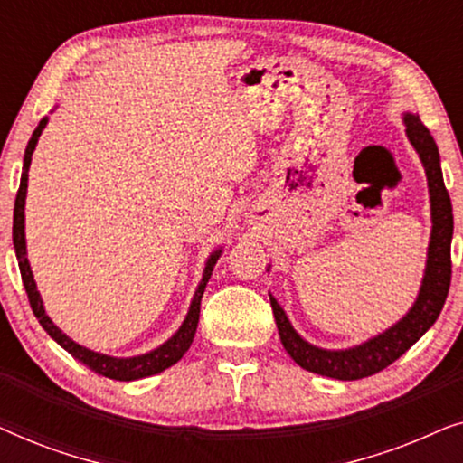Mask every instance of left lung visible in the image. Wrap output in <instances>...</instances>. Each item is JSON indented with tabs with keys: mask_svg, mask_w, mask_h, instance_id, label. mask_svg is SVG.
<instances>
[{
	"mask_svg": "<svg viewBox=\"0 0 463 463\" xmlns=\"http://www.w3.org/2000/svg\"><path fill=\"white\" fill-rule=\"evenodd\" d=\"M404 132H407L409 143L420 156L426 170L428 194H430V219H432V230H430L426 269H423L421 287L417 293L413 306L401 320L394 322L375 337L363 341V344L345 347V350H326L309 344L295 331L290 325L288 316L269 295L271 309L280 341L288 356L295 360L301 369L316 375L341 379V382H354L375 373L383 371L385 366L401 358L415 341H420L423 333L434 325L439 318L442 306H445L449 284H451V238H453V208L451 198L442 181L440 156L432 135L426 126L421 124L420 116L415 113H402ZM269 271V268H268Z\"/></svg>",
	"mask_w": 463,
	"mask_h": 463,
	"instance_id": "obj_1",
	"label": "left lung"
}]
</instances>
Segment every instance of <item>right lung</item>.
<instances>
[{"instance_id": "1", "label": "right lung", "mask_w": 463, "mask_h": 463, "mask_svg": "<svg viewBox=\"0 0 463 463\" xmlns=\"http://www.w3.org/2000/svg\"><path fill=\"white\" fill-rule=\"evenodd\" d=\"M46 124H48V118H43L42 122L37 124L33 135H31L29 143H27V149H24L21 187H18V194H16L14 223H12V242H14L18 268H21L23 284H24V290H27L31 309H33L35 318L40 320L43 331H46L50 337H52L56 344L62 347V350H67L73 358H78L80 363H84L88 369L99 373V375L109 377V379H118V382H135V379L157 375V373L166 371L168 366L179 363V360L183 358V354L189 350V345H192L195 328H198V320H200L202 295H204V288H206L208 280H211L214 265H217L221 252H223V246H219L217 250H213L211 255H208L204 271H202V280L198 284V288H195L192 303H189L185 320L181 322V326L176 328V333L173 335V337L164 341L162 345H157V347H154V350H149L145 354H138V356L118 358V356H109V354L94 352V350H90V347L80 345L78 341L67 337V335L62 333L61 328L54 325L52 318H50V316L46 314V307H43L42 295H40V290H37V284L33 280V271H31V265H29V259H27V238H24V200H27V181H29L31 156H33V151L37 147V141H40L42 130L46 128Z\"/></svg>"}]
</instances>
